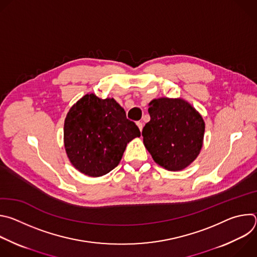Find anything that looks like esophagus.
<instances>
[{"label":"esophagus","instance_id":"esophagus-1","mask_svg":"<svg viewBox=\"0 0 257 257\" xmlns=\"http://www.w3.org/2000/svg\"><path fill=\"white\" fill-rule=\"evenodd\" d=\"M136 124H137V126H138L139 130H140V131H142V128H143V124H142V122H137Z\"/></svg>","mask_w":257,"mask_h":257}]
</instances>
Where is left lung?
Returning a JSON list of instances; mask_svg holds the SVG:
<instances>
[{"mask_svg":"<svg viewBox=\"0 0 257 257\" xmlns=\"http://www.w3.org/2000/svg\"><path fill=\"white\" fill-rule=\"evenodd\" d=\"M149 105L151 121L142 130L146 150L158 165L169 171L185 169L202 148V117L182 98H156Z\"/></svg>","mask_w":257,"mask_h":257,"instance_id":"8db88e82","label":"left lung"}]
</instances>
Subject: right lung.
I'll use <instances>...</instances> for the list:
<instances>
[{"instance_id": "obj_1", "label": "right lung", "mask_w": 257, "mask_h": 257, "mask_svg": "<svg viewBox=\"0 0 257 257\" xmlns=\"http://www.w3.org/2000/svg\"><path fill=\"white\" fill-rule=\"evenodd\" d=\"M140 136L114 99L85 94L69 109L64 124L67 156L79 172L100 177L116 168L127 143Z\"/></svg>"}]
</instances>
